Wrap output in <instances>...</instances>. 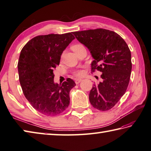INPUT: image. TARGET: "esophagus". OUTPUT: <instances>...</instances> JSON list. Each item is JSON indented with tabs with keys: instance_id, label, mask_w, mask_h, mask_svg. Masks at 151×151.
<instances>
[{
	"instance_id": "34e87169",
	"label": "esophagus",
	"mask_w": 151,
	"mask_h": 151,
	"mask_svg": "<svg viewBox=\"0 0 151 151\" xmlns=\"http://www.w3.org/2000/svg\"><path fill=\"white\" fill-rule=\"evenodd\" d=\"M81 81H82V79H81V78L76 79V80H75V83H76V84H79L80 82H81Z\"/></svg>"
}]
</instances>
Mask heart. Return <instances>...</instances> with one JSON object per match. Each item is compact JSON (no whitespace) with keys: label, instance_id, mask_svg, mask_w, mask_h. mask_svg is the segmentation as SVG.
Listing matches in <instances>:
<instances>
[{"label":"heart","instance_id":"obj_1","mask_svg":"<svg viewBox=\"0 0 151 151\" xmlns=\"http://www.w3.org/2000/svg\"><path fill=\"white\" fill-rule=\"evenodd\" d=\"M81 46H82V45H81V44H76V45L73 46V50H75L76 48H78V47ZM83 74H84V71L82 70H76V71L75 72V75L76 76H78L83 75Z\"/></svg>","mask_w":151,"mask_h":151}]
</instances>
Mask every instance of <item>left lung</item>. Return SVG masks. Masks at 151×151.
I'll use <instances>...</instances> for the list:
<instances>
[{"instance_id": "1", "label": "left lung", "mask_w": 151, "mask_h": 151, "mask_svg": "<svg viewBox=\"0 0 151 151\" xmlns=\"http://www.w3.org/2000/svg\"><path fill=\"white\" fill-rule=\"evenodd\" d=\"M73 34L90 52L91 70L102 72V82L90 90V103L99 111L110 110L125 93L129 82L132 65L128 46L116 32L104 29Z\"/></svg>"}]
</instances>
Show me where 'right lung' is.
Listing matches in <instances>:
<instances>
[{
	"mask_svg": "<svg viewBox=\"0 0 151 151\" xmlns=\"http://www.w3.org/2000/svg\"><path fill=\"white\" fill-rule=\"evenodd\" d=\"M75 38L71 32L40 35L29 40L21 51L17 68L23 94L43 114L55 116L69 105V91L75 82L69 78L62 84L55 83L54 69Z\"/></svg>",
	"mask_w": 151,
	"mask_h": 151,
	"instance_id": "obj_1",
	"label": "right lung"
}]
</instances>
